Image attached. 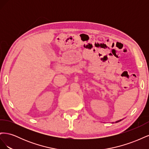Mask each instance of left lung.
<instances>
[{"label": "left lung", "instance_id": "obj_1", "mask_svg": "<svg viewBox=\"0 0 149 149\" xmlns=\"http://www.w3.org/2000/svg\"><path fill=\"white\" fill-rule=\"evenodd\" d=\"M123 119H120V120H117V121H116V122H115V123H119V122L121 121V120H123Z\"/></svg>", "mask_w": 149, "mask_h": 149}]
</instances>
